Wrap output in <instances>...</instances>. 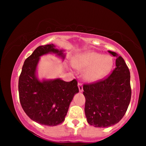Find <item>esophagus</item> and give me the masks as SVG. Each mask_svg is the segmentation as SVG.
<instances>
[{"instance_id":"esophagus-1","label":"esophagus","mask_w":146,"mask_h":146,"mask_svg":"<svg viewBox=\"0 0 146 146\" xmlns=\"http://www.w3.org/2000/svg\"><path fill=\"white\" fill-rule=\"evenodd\" d=\"M78 87L79 91H80V93L83 92V86H82V84L78 83Z\"/></svg>"}]
</instances>
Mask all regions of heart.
Returning <instances> with one entry per match:
<instances>
[{"instance_id": "heart-1", "label": "heart", "mask_w": 146, "mask_h": 146, "mask_svg": "<svg viewBox=\"0 0 146 146\" xmlns=\"http://www.w3.org/2000/svg\"><path fill=\"white\" fill-rule=\"evenodd\" d=\"M72 66L79 70H84V80L96 82L106 77L111 71L114 60L111 56L93 51H87L76 55L72 60Z\"/></svg>"}]
</instances>
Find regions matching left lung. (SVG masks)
I'll return each instance as SVG.
<instances>
[{
	"label": "left lung",
	"instance_id": "obj_1",
	"mask_svg": "<svg viewBox=\"0 0 146 146\" xmlns=\"http://www.w3.org/2000/svg\"><path fill=\"white\" fill-rule=\"evenodd\" d=\"M116 57V68L104 80L84 84L85 114L88 122L96 127H108L117 123L124 116L130 103L131 89L129 68L122 56Z\"/></svg>",
	"mask_w": 146,
	"mask_h": 146
}]
</instances>
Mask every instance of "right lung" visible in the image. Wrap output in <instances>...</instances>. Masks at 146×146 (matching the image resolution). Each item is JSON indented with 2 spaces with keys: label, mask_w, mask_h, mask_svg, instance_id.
Listing matches in <instances>:
<instances>
[{
  "label": "right lung",
  "mask_w": 146,
  "mask_h": 146,
  "mask_svg": "<svg viewBox=\"0 0 146 146\" xmlns=\"http://www.w3.org/2000/svg\"><path fill=\"white\" fill-rule=\"evenodd\" d=\"M55 47L53 44L38 46L24 61L19 79V99L24 112L32 120L48 126L64 122L73 97L78 93L75 79L40 80L36 75L40 56L53 53L64 60V50Z\"/></svg>",
  "instance_id": "right-lung-1"
}]
</instances>
